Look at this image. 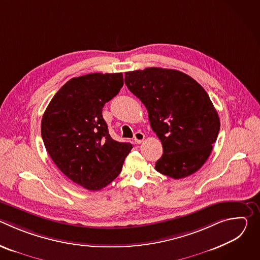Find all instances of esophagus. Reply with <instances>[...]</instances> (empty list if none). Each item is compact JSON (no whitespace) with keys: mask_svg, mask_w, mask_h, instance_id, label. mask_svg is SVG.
I'll return each instance as SVG.
<instances>
[{"mask_svg":"<svg viewBox=\"0 0 260 260\" xmlns=\"http://www.w3.org/2000/svg\"><path fill=\"white\" fill-rule=\"evenodd\" d=\"M144 139H145V135H144L142 132H137V133L135 134V136H134V140H135V142L138 143V144L142 143V142L144 141Z\"/></svg>","mask_w":260,"mask_h":260,"instance_id":"1","label":"esophagus"}]
</instances>
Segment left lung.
Segmentation results:
<instances>
[{
    "label": "left lung",
    "instance_id": "1",
    "mask_svg": "<svg viewBox=\"0 0 260 260\" xmlns=\"http://www.w3.org/2000/svg\"><path fill=\"white\" fill-rule=\"evenodd\" d=\"M127 88L144 104L164 154L155 170L174 179L190 176L206 162L220 129L206 90L180 71L147 68L126 72Z\"/></svg>",
    "mask_w": 260,
    "mask_h": 260
}]
</instances>
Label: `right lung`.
Here are the masks:
<instances>
[{
    "label": "right lung",
    "mask_w": 260,
    "mask_h": 260,
    "mask_svg": "<svg viewBox=\"0 0 260 260\" xmlns=\"http://www.w3.org/2000/svg\"><path fill=\"white\" fill-rule=\"evenodd\" d=\"M122 85V73L72 78L43 114L41 135L47 152L70 180L85 189L96 191L112 182L133 148L111 138L102 115L104 105Z\"/></svg>",
    "instance_id": "obj_1"
}]
</instances>
